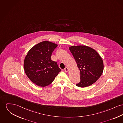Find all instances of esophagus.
<instances>
[{"label": "esophagus", "instance_id": "34e87169", "mask_svg": "<svg viewBox=\"0 0 123 123\" xmlns=\"http://www.w3.org/2000/svg\"><path fill=\"white\" fill-rule=\"evenodd\" d=\"M64 70L66 72H68L69 71V69L68 68H65L64 69Z\"/></svg>", "mask_w": 123, "mask_h": 123}]
</instances>
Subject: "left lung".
<instances>
[{
    "label": "left lung",
    "mask_w": 123,
    "mask_h": 123,
    "mask_svg": "<svg viewBox=\"0 0 123 123\" xmlns=\"http://www.w3.org/2000/svg\"><path fill=\"white\" fill-rule=\"evenodd\" d=\"M80 70V79L76 85L84 88L89 86L100 78L104 70L102 58L96 50L85 46H72L69 47Z\"/></svg>",
    "instance_id": "1"
}]
</instances>
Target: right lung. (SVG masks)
<instances>
[{"mask_svg":"<svg viewBox=\"0 0 123 123\" xmlns=\"http://www.w3.org/2000/svg\"><path fill=\"white\" fill-rule=\"evenodd\" d=\"M58 45L49 41L41 42L33 46L24 62L25 73L37 86L49 85L61 71L57 62L51 59L52 52Z\"/></svg>","mask_w":123,"mask_h":123,"instance_id":"add662e5","label":"right lung"}]
</instances>
